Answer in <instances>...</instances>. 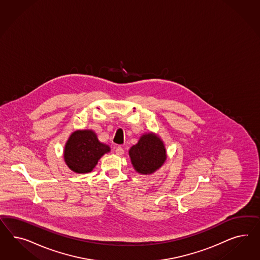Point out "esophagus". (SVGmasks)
Wrapping results in <instances>:
<instances>
[{
    "label": "esophagus",
    "mask_w": 260,
    "mask_h": 260,
    "mask_svg": "<svg viewBox=\"0 0 260 260\" xmlns=\"http://www.w3.org/2000/svg\"><path fill=\"white\" fill-rule=\"evenodd\" d=\"M115 153H116L117 155H122V154L124 153V149H123L121 146L116 147V149H115Z\"/></svg>",
    "instance_id": "34e87169"
}]
</instances>
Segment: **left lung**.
Returning a JSON list of instances; mask_svg holds the SVG:
<instances>
[{"label": "left lung", "instance_id": "8db88e82", "mask_svg": "<svg viewBox=\"0 0 260 260\" xmlns=\"http://www.w3.org/2000/svg\"><path fill=\"white\" fill-rule=\"evenodd\" d=\"M128 153L134 169L142 174L154 173L166 160L164 144L153 134H144Z\"/></svg>", "mask_w": 260, "mask_h": 260}]
</instances>
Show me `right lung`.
Here are the masks:
<instances>
[{
  "instance_id": "add662e5",
  "label": "right lung",
  "mask_w": 260,
  "mask_h": 260,
  "mask_svg": "<svg viewBox=\"0 0 260 260\" xmlns=\"http://www.w3.org/2000/svg\"><path fill=\"white\" fill-rule=\"evenodd\" d=\"M110 150V147L99 141L92 131H77L67 142L63 157L73 172L90 173L101 156Z\"/></svg>"
}]
</instances>
